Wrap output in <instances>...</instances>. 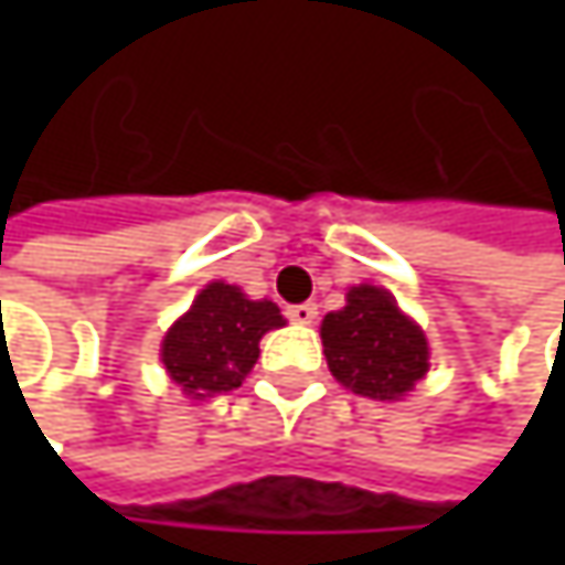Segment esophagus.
I'll list each match as a JSON object with an SVG mask.
<instances>
[{"label":"esophagus","mask_w":565,"mask_h":565,"mask_svg":"<svg viewBox=\"0 0 565 565\" xmlns=\"http://www.w3.org/2000/svg\"><path fill=\"white\" fill-rule=\"evenodd\" d=\"M287 317H290L294 323L310 327V323L317 320V303H294V307H287Z\"/></svg>","instance_id":"34e87169"}]
</instances>
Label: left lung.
Here are the masks:
<instances>
[{
	"label": "left lung",
	"mask_w": 565,
	"mask_h": 565,
	"mask_svg": "<svg viewBox=\"0 0 565 565\" xmlns=\"http://www.w3.org/2000/svg\"><path fill=\"white\" fill-rule=\"evenodd\" d=\"M323 356L337 383L366 398L393 402L428 373V340L383 287H350L347 307L320 323Z\"/></svg>",
	"instance_id": "obj_1"
}]
</instances>
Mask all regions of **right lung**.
I'll return each mask as SVG.
<instances>
[{
  "instance_id": "1",
  "label": "right lung",
  "mask_w": 565,
  "mask_h": 565,
  "mask_svg": "<svg viewBox=\"0 0 565 565\" xmlns=\"http://www.w3.org/2000/svg\"><path fill=\"white\" fill-rule=\"evenodd\" d=\"M284 327L271 300H248L242 287L205 284L192 307L163 337V366L175 386L192 398L232 393L252 373L258 343L268 330Z\"/></svg>"
}]
</instances>
